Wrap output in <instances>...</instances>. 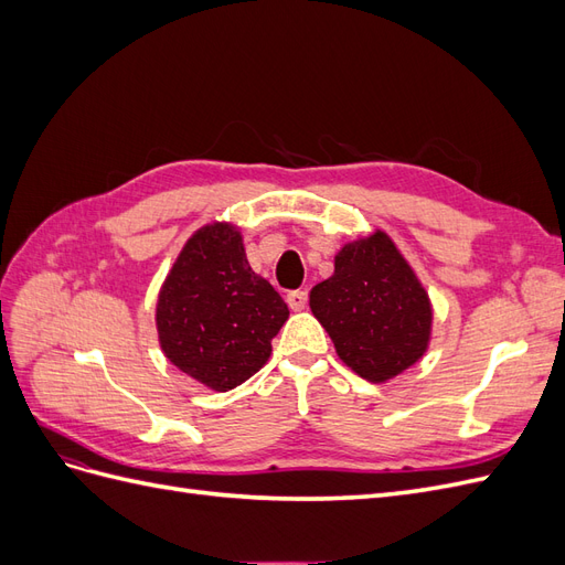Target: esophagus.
I'll use <instances>...</instances> for the list:
<instances>
[{"instance_id":"obj_1","label":"esophagus","mask_w":565,"mask_h":565,"mask_svg":"<svg viewBox=\"0 0 565 565\" xmlns=\"http://www.w3.org/2000/svg\"><path fill=\"white\" fill-rule=\"evenodd\" d=\"M306 301H309V295H306V289H292V292H287V303L292 311H301Z\"/></svg>"}]
</instances>
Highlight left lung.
<instances>
[{"label":"left lung","instance_id":"left-lung-1","mask_svg":"<svg viewBox=\"0 0 565 565\" xmlns=\"http://www.w3.org/2000/svg\"><path fill=\"white\" fill-rule=\"evenodd\" d=\"M311 311L341 361L374 384L415 365L431 339L429 295L382 231L337 252L332 278L311 289Z\"/></svg>","mask_w":565,"mask_h":565}]
</instances>
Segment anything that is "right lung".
Instances as JSON below:
<instances>
[{
  "instance_id": "1",
  "label": "right lung",
  "mask_w": 565,
  "mask_h": 565,
  "mask_svg": "<svg viewBox=\"0 0 565 565\" xmlns=\"http://www.w3.org/2000/svg\"><path fill=\"white\" fill-rule=\"evenodd\" d=\"M289 316L268 280L252 270L243 235L207 224L188 241L158 297L164 355L188 377L228 391L259 372Z\"/></svg>"
}]
</instances>
